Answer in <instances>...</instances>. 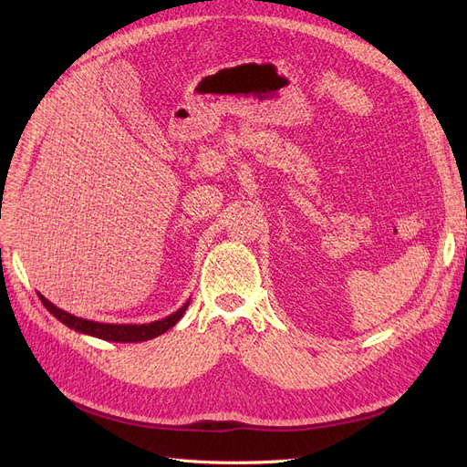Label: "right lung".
Segmentation results:
<instances>
[{
  "label": "right lung",
  "instance_id": "right-lung-1",
  "mask_svg": "<svg viewBox=\"0 0 467 467\" xmlns=\"http://www.w3.org/2000/svg\"><path fill=\"white\" fill-rule=\"evenodd\" d=\"M38 298H40L42 304H45L48 312L56 319L62 321L64 325H67L69 329H74V331L83 333V335L103 338V341H112V343L150 341V338L165 333L167 329H171L173 325L182 317V314H185V309L189 307V302H191V300H187L177 309V312H173L171 316H167L163 319L136 325V323H99V321H91V319H83V317H78V316L64 312V309H60L58 306H54L52 302H48L42 294H38Z\"/></svg>",
  "mask_w": 467,
  "mask_h": 467
}]
</instances>
